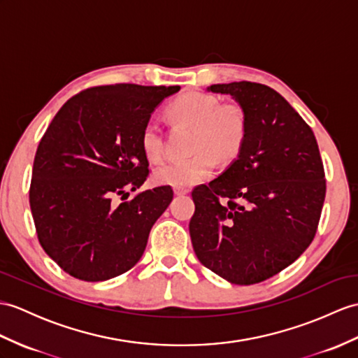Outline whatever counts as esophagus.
<instances>
[{
  "instance_id": "obj_1",
  "label": "esophagus",
  "mask_w": 358,
  "mask_h": 358,
  "mask_svg": "<svg viewBox=\"0 0 358 358\" xmlns=\"http://www.w3.org/2000/svg\"><path fill=\"white\" fill-rule=\"evenodd\" d=\"M188 193H189L188 188H184V187H174V194L182 196V194H188Z\"/></svg>"
}]
</instances>
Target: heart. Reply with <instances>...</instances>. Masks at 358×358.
Here are the masks:
<instances>
[{
    "mask_svg": "<svg viewBox=\"0 0 358 358\" xmlns=\"http://www.w3.org/2000/svg\"><path fill=\"white\" fill-rule=\"evenodd\" d=\"M176 123L193 127L189 149L194 153L184 159H170L155 171L159 184L189 187L211 176L217 158L231 162L245 147L249 120L238 103H220L211 94L187 92L174 99L167 108ZM139 145L150 161H161L165 152V138L156 121H147L139 136Z\"/></svg>",
    "mask_w": 358,
    "mask_h": 358,
    "instance_id": "b5f03b06",
    "label": "heart"
}]
</instances>
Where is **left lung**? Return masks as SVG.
Listing matches in <instances>:
<instances>
[{
  "instance_id": "8db88e82",
  "label": "left lung",
  "mask_w": 358,
  "mask_h": 358,
  "mask_svg": "<svg viewBox=\"0 0 358 358\" xmlns=\"http://www.w3.org/2000/svg\"><path fill=\"white\" fill-rule=\"evenodd\" d=\"M249 120L245 147L222 176L193 189L189 235L200 263L238 285L263 282L315 238L327 180L316 136L280 92L255 82L211 85Z\"/></svg>"
}]
</instances>
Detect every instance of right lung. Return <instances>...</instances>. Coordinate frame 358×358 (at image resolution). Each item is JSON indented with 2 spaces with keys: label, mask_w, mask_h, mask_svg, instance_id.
I'll list each match as a JSON object with an SVG mask.
<instances>
[{
  "label": "right lung",
  "mask_w": 358,
  "mask_h": 358,
  "mask_svg": "<svg viewBox=\"0 0 358 358\" xmlns=\"http://www.w3.org/2000/svg\"><path fill=\"white\" fill-rule=\"evenodd\" d=\"M179 90L92 86L69 99L41 138L29 191L31 215L42 249L68 275L106 281L143 257L173 189L136 193L150 173L139 136L155 108ZM129 190L136 193L130 201Z\"/></svg>",
  "instance_id": "right-lung-1"
}]
</instances>
